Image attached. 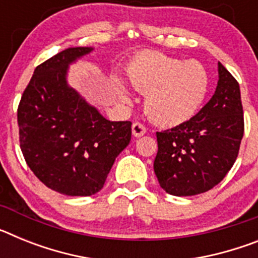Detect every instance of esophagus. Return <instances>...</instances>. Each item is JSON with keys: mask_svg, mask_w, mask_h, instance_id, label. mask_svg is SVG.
<instances>
[{"mask_svg": "<svg viewBox=\"0 0 258 258\" xmlns=\"http://www.w3.org/2000/svg\"><path fill=\"white\" fill-rule=\"evenodd\" d=\"M132 133H133L136 138H140V137H142L146 133V127L141 122H134L132 125Z\"/></svg>", "mask_w": 258, "mask_h": 258, "instance_id": "obj_1", "label": "esophagus"}]
</instances>
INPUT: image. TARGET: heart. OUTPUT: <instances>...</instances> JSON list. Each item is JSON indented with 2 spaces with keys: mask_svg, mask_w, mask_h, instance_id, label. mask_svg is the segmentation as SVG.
<instances>
[{
  "mask_svg": "<svg viewBox=\"0 0 258 258\" xmlns=\"http://www.w3.org/2000/svg\"><path fill=\"white\" fill-rule=\"evenodd\" d=\"M126 79L137 92L146 94L145 111L152 122L174 127L199 112L211 88L208 71L198 60H182L161 51L146 50L126 66ZM117 95L131 103L132 95L118 77Z\"/></svg>",
  "mask_w": 258,
  "mask_h": 258,
  "instance_id": "b5f03b06",
  "label": "heart"
}]
</instances>
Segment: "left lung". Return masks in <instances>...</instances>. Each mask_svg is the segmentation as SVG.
Listing matches in <instances>:
<instances>
[{
  "instance_id": "obj_1",
  "label": "left lung",
  "mask_w": 258,
  "mask_h": 258,
  "mask_svg": "<svg viewBox=\"0 0 258 258\" xmlns=\"http://www.w3.org/2000/svg\"><path fill=\"white\" fill-rule=\"evenodd\" d=\"M244 133L240 88L218 63L213 97L191 120L157 132L154 170L160 187L174 197H192L220 183L234 165Z\"/></svg>"
}]
</instances>
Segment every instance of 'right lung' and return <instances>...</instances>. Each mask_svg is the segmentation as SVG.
I'll return each mask as SVG.
<instances>
[{"mask_svg": "<svg viewBox=\"0 0 258 258\" xmlns=\"http://www.w3.org/2000/svg\"><path fill=\"white\" fill-rule=\"evenodd\" d=\"M94 47H68L36 67L18 108L20 149L35 175L68 197L103 188L129 145L131 121H109L68 84V71Z\"/></svg>", "mask_w": 258, "mask_h": 258, "instance_id": "add662e5", "label": "right lung"}]
</instances>
